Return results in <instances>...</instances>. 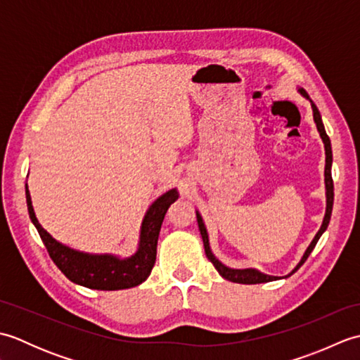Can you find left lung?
I'll list each match as a JSON object with an SVG mask.
<instances>
[{"label":"left lung","mask_w":360,"mask_h":360,"mask_svg":"<svg viewBox=\"0 0 360 360\" xmlns=\"http://www.w3.org/2000/svg\"><path fill=\"white\" fill-rule=\"evenodd\" d=\"M300 93L308 97V93L304 89H300ZM311 106H312V116H314V122L317 125V129L320 133V137H322V141L325 143V155H326V159H325V187H326V213H325V218H323V223H322V227H320V231L317 232V235L314 236V240L311 241L309 248L307 249V252H304L303 258L300 259V263L297 264L295 269L290 272L294 274L298 267H300L304 262H307L309 254L312 250H314L316 244L319 241L320 236H322V233L326 231L328 224H330V219H331V212H333V202H334V184H333V176H331V164H333V151H331V142H330V137H328L326 131H325V127L322 124V117H320V112L317 110V106L311 102ZM196 219H198V227H200V232H201V236H202V243H204V250H205V255H207V258L212 262V264L215 266V269L219 272V275L223 278L229 280V281H233V283H241V285H257V283H267V281H272V280H277V277H272V275H266V274H262L258 272L255 269H231V267L224 266L223 263H219L218 259L213 257L212 250H210V246H209V236H207V231H205L204 227V223H202V218L200 213H196ZM289 274V275H290Z\"/></svg>","instance_id":"8db88e82"}]
</instances>
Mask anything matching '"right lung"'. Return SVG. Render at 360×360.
I'll return each instance as SVG.
<instances>
[{"label": "right lung", "mask_w": 360, "mask_h": 360, "mask_svg": "<svg viewBox=\"0 0 360 360\" xmlns=\"http://www.w3.org/2000/svg\"><path fill=\"white\" fill-rule=\"evenodd\" d=\"M178 200V192L170 190L153 202L143 218L139 250L128 259H119L111 255H88L70 249L56 241L38 223L32 201L26 186V201L29 217L37 227L52 262L66 278L80 286L101 290H117L141 285L147 280L156 262V248L160 226L168 207Z\"/></svg>", "instance_id": "right-lung-1"}]
</instances>
